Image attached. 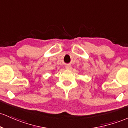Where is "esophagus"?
Returning a JSON list of instances; mask_svg holds the SVG:
<instances>
[{"label":"esophagus","instance_id":"esophagus-1","mask_svg":"<svg viewBox=\"0 0 128 128\" xmlns=\"http://www.w3.org/2000/svg\"><path fill=\"white\" fill-rule=\"evenodd\" d=\"M66 69H67V70H71L72 69V66L71 65H66L65 66Z\"/></svg>","mask_w":128,"mask_h":128}]
</instances>
